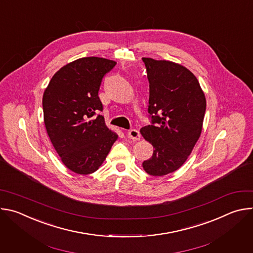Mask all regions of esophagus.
Listing matches in <instances>:
<instances>
[{
  "label": "esophagus",
  "mask_w": 253,
  "mask_h": 253,
  "mask_svg": "<svg viewBox=\"0 0 253 253\" xmlns=\"http://www.w3.org/2000/svg\"><path fill=\"white\" fill-rule=\"evenodd\" d=\"M128 138L132 139V140H140L141 138V134L138 130L136 129H131L129 132H128Z\"/></svg>",
  "instance_id": "34e87169"
}]
</instances>
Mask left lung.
Masks as SVG:
<instances>
[{
  "instance_id": "left-lung-1",
  "label": "left lung",
  "mask_w": 253,
  "mask_h": 253,
  "mask_svg": "<svg viewBox=\"0 0 253 253\" xmlns=\"http://www.w3.org/2000/svg\"><path fill=\"white\" fill-rule=\"evenodd\" d=\"M149 81L150 125L141 134L154 148L143 168L152 176L177 170L190 155L200 137L206 110L204 93L196 77L185 67L142 58Z\"/></svg>"
}]
</instances>
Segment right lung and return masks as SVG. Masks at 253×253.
I'll list each match as a JSON object with an SVG mask.
<instances>
[{"label": "right lung", "mask_w": 253, "mask_h": 253, "mask_svg": "<svg viewBox=\"0 0 253 253\" xmlns=\"http://www.w3.org/2000/svg\"><path fill=\"white\" fill-rule=\"evenodd\" d=\"M115 65L98 57L78 59L61 68L44 92L47 133L62 162L77 174L95 172L118 138L98 114L102 80Z\"/></svg>", "instance_id": "right-lung-1"}]
</instances>
